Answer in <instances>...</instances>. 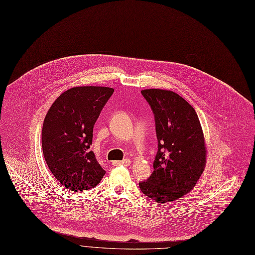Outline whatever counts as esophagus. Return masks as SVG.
I'll return each mask as SVG.
<instances>
[{"instance_id": "34e87169", "label": "esophagus", "mask_w": 255, "mask_h": 255, "mask_svg": "<svg viewBox=\"0 0 255 255\" xmlns=\"http://www.w3.org/2000/svg\"><path fill=\"white\" fill-rule=\"evenodd\" d=\"M130 164V160L126 159L124 161H114L113 165L114 166H128Z\"/></svg>"}]
</instances>
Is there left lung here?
Instances as JSON below:
<instances>
[{"mask_svg":"<svg viewBox=\"0 0 255 255\" xmlns=\"http://www.w3.org/2000/svg\"><path fill=\"white\" fill-rule=\"evenodd\" d=\"M155 119L159 145L153 172L139 184L143 194L159 203L177 200L195 187L207 164L203 130L194 108L165 89H144Z\"/></svg>","mask_w":255,"mask_h":255,"instance_id":"left-lung-1","label":"left lung"}]
</instances>
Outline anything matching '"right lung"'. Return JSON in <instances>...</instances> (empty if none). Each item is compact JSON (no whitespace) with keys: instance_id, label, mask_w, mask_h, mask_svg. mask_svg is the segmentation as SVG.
Segmentation results:
<instances>
[{"instance_id":"obj_1","label":"right lung","mask_w":255,"mask_h":255,"mask_svg":"<svg viewBox=\"0 0 255 255\" xmlns=\"http://www.w3.org/2000/svg\"><path fill=\"white\" fill-rule=\"evenodd\" d=\"M113 92L103 86L70 88L45 115L41 131L44 160L56 179L70 191L90 190L106 173L90 145L93 126Z\"/></svg>"}]
</instances>
